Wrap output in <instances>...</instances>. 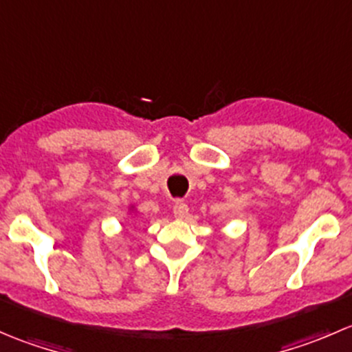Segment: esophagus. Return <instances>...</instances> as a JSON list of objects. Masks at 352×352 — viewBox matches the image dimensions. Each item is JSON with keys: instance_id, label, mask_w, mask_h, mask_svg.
I'll return each instance as SVG.
<instances>
[{"instance_id": "obj_1", "label": "esophagus", "mask_w": 352, "mask_h": 352, "mask_svg": "<svg viewBox=\"0 0 352 352\" xmlns=\"http://www.w3.org/2000/svg\"><path fill=\"white\" fill-rule=\"evenodd\" d=\"M187 214H189V206L184 201H180V199L175 201V204H173V216H175L177 219H184Z\"/></svg>"}]
</instances>
